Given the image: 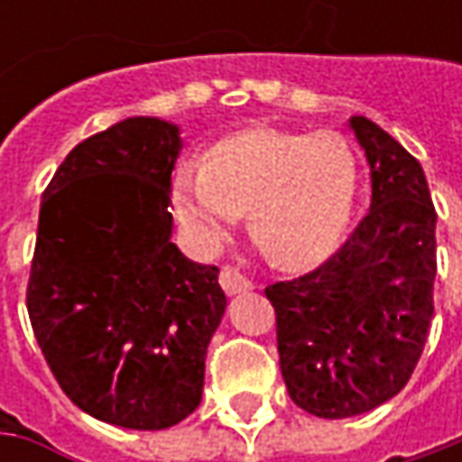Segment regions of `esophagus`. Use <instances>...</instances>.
I'll list each match as a JSON object with an SVG mask.
<instances>
[{
  "mask_svg": "<svg viewBox=\"0 0 462 462\" xmlns=\"http://www.w3.org/2000/svg\"><path fill=\"white\" fill-rule=\"evenodd\" d=\"M221 288L228 295H236V293H244V291H249V288H252V282L241 275L236 267H231V264H223L221 267Z\"/></svg>",
  "mask_w": 462,
  "mask_h": 462,
  "instance_id": "34e87169",
  "label": "esophagus"
}]
</instances>
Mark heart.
Listing matches in <instances>:
<instances>
[{"label": "heart", "mask_w": 462, "mask_h": 462, "mask_svg": "<svg viewBox=\"0 0 462 462\" xmlns=\"http://www.w3.org/2000/svg\"><path fill=\"white\" fill-rule=\"evenodd\" d=\"M357 192V164L331 131L252 128L213 146L203 167L174 180V213L205 249L221 246L239 216L267 257L285 264L324 259L345 234Z\"/></svg>", "instance_id": "b5f03b06"}]
</instances>
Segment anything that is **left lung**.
Wrapping results in <instances>:
<instances>
[{
  "mask_svg": "<svg viewBox=\"0 0 462 462\" xmlns=\"http://www.w3.org/2000/svg\"><path fill=\"white\" fill-rule=\"evenodd\" d=\"M370 164V213L309 275L270 285L280 370L313 417L346 419L393 399L435 313L437 213L424 169L393 135L349 117Z\"/></svg>",
  "mask_w": 462,
  "mask_h": 462,
  "instance_id": "8db88e82",
  "label": "left lung"
}]
</instances>
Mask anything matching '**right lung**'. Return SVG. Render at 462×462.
Segmentation results:
<instances>
[{
	"label": "right lung",
	"mask_w": 462,
	"mask_h": 462,
	"mask_svg": "<svg viewBox=\"0 0 462 462\" xmlns=\"http://www.w3.org/2000/svg\"><path fill=\"white\" fill-rule=\"evenodd\" d=\"M180 128L128 117L81 141L45 187L27 313L61 391L89 417L167 430L203 399L218 267L171 244Z\"/></svg>",
	"instance_id": "right-lung-1"
}]
</instances>
